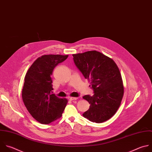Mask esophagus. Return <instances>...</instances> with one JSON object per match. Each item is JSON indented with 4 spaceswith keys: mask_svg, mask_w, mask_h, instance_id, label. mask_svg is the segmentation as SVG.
<instances>
[{
    "mask_svg": "<svg viewBox=\"0 0 152 152\" xmlns=\"http://www.w3.org/2000/svg\"><path fill=\"white\" fill-rule=\"evenodd\" d=\"M69 100L70 101H73V100H76L77 99V97H69Z\"/></svg>",
    "mask_w": 152,
    "mask_h": 152,
    "instance_id": "1",
    "label": "esophagus"
}]
</instances>
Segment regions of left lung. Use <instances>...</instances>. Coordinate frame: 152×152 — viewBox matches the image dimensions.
Returning a JSON list of instances; mask_svg holds the SVG:
<instances>
[{
    "label": "left lung",
    "instance_id": "1",
    "mask_svg": "<svg viewBox=\"0 0 152 152\" xmlns=\"http://www.w3.org/2000/svg\"><path fill=\"white\" fill-rule=\"evenodd\" d=\"M73 61L85 79L91 82L94 95L83 98L90 104L83 116L102 123L111 118L120 106L124 86L119 69L110 58L96 50L73 54Z\"/></svg>",
    "mask_w": 152,
    "mask_h": 152
}]
</instances>
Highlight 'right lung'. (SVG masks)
Wrapping results in <instances>:
<instances>
[{
	"instance_id": "1",
	"label": "right lung",
	"mask_w": 152,
	"mask_h": 152,
	"mask_svg": "<svg viewBox=\"0 0 152 152\" xmlns=\"http://www.w3.org/2000/svg\"><path fill=\"white\" fill-rule=\"evenodd\" d=\"M67 57L68 55L42 56L26 73L22 90L23 101L30 115L40 124H49L59 119L66 106L67 99L53 94L51 75L54 68Z\"/></svg>"
}]
</instances>
